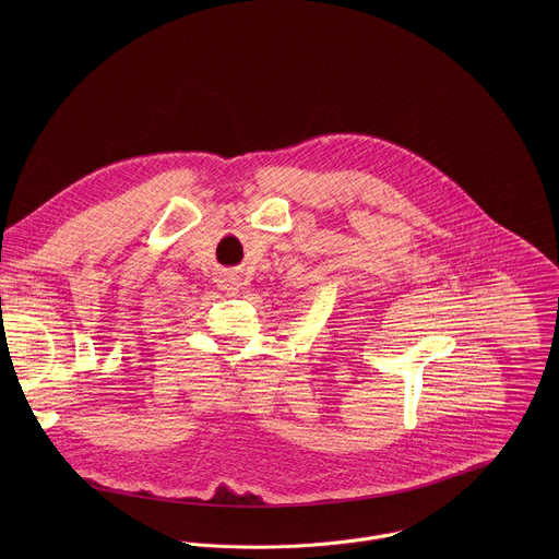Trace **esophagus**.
Masks as SVG:
<instances>
[{
	"label": "esophagus",
	"mask_w": 559,
	"mask_h": 559,
	"mask_svg": "<svg viewBox=\"0 0 559 559\" xmlns=\"http://www.w3.org/2000/svg\"><path fill=\"white\" fill-rule=\"evenodd\" d=\"M224 290H230V293H239L240 288V280L237 275H228V277H224Z\"/></svg>",
	"instance_id": "34e87169"
}]
</instances>
